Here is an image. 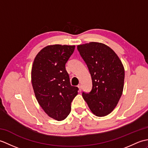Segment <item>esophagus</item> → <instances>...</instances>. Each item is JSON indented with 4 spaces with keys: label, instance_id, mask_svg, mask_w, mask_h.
<instances>
[{
    "label": "esophagus",
    "instance_id": "1",
    "mask_svg": "<svg viewBox=\"0 0 148 148\" xmlns=\"http://www.w3.org/2000/svg\"><path fill=\"white\" fill-rule=\"evenodd\" d=\"M78 88H79V91L81 92V84H79V85H78V86H77Z\"/></svg>",
    "mask_w": 148,
    "mask_h": 148
}]
</instances>
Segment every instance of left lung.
<instances>
[{
  "label": "left lung",
  "mask_w": 148,
  "mask_h": 148,
  "mask_svg": "<svg viewBox=\"0 0 148 148\" xmlns=\"http://www.w3.org/2000/svg\"><path fill=\"white\" fill-rule=\"evenodd\" d=\"M77 48L92 80V90L83 92V99L94 114L107 116L116 108L122 95L123 65L115 52L104 44L92 42L78 45Z\"/></svg>",
  "instance_id": "obj_1"
}]
</instances>
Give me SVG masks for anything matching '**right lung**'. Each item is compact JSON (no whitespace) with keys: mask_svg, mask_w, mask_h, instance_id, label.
<instances>
[{"mask_svg":"<svg viewBox=\"0 0 148 148\" xmlns=\"http://www.w3.org/2000/svg\"><path fill=\"white\" fill-rule=\"evenodd\" d=\"M74 49L75 46H48L38 53L33 63L32 84L36 99L46 114L58 121L67 117L79 90L71 86L65 70Z\"/></svg>","mask_w":148,"mask_h":148,"instance_id":"right-lung-1","label":"right lung"}]
</instances>
